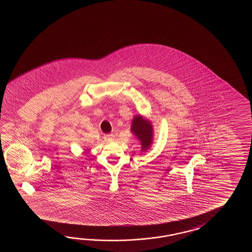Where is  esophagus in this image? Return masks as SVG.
Instances as JSON below:
<instances>
[{
    "label": "esophagus",
    "instance_id": "34e87169",
    "mask_svg": "<svg viewBox=\"0 0 252 252\" xmlns=\"http://www.w3.org/2000/svg\"><path fill=\"white\" fill-rule=\"evenodd\" d=\"M105 138H106V139H107L108 140H109V141H113V139H114V138H115V137H114V135H113V133H110L107 134V135L105 136Z\"/></svg>",
    "mask_w": 252,
    "mask_h": 252
}]
</instances>
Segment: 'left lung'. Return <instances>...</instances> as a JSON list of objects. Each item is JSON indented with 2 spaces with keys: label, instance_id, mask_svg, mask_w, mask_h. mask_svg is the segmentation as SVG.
Here are the masks:
<instances>
[{
  "label": "left lung",
  "instance_id": "8db88e82",
  "mask_svg": "<svg viewBox=\"0 0 252 252\" xmlns=\"http://www.w3.org/2000/svg\"><path fill=\"white\" fill-rule=\"evenodd\" d=\"M130 129L140 140L141 150L147 151L149 150L153 140V127L150 122L143 118L141 115H137L133 118Z\"/></svg>",
  "mask_w": 252,
  "mask_h": 252
}]
</instances>
